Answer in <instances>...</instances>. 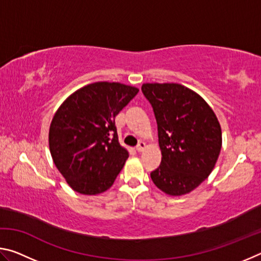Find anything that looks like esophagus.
Here are the masks:
<instances>
[{
  "label": "esophagus",
  "mask_w": 261,
  "mask_h": 261,
  "mask_svg": "<svg viewBox=\"0 0 261 261\" xmlns=\"http://www.w3.org/2000/svg\"><path fill=\"white\" fill-rule=\"evenodd\" d=\"M145 147H146V144H145L144 141H139L138 146L136 147V149H137V152H143L144 149H145Z\"/></svg>",
  "instance_id": "1"
}]
</instances>
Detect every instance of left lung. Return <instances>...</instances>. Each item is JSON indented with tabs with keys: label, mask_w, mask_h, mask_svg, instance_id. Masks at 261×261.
I'll use <instances>...</instances> for the list:
<instances>
[{
	"label": "left lung",
	"mask_w": 261,
	"mask_h": 261,
	"mask_svg": "<svg viewBox=\"0 0 261 261\" xmlns=\"http://www.w3.org/2000/svg\"><path fill=\"white\" fill-rule=\"evenodd\" d=\"M144 95L155 114L161 163L153 183L179 197L208 177L222 147V131L213 109L191 88L177 83H145Z\"/></svg>",
	"instance_id": "1"
}]
</instances>
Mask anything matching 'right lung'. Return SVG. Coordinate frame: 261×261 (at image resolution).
<instances>
[{"mask_svg":"<svg viewBox=\"0 0 261 261\" xmlns=\"http://www.w3.org/2000/svg\"><path fill=\"white\" fill-rule=\"evenodd\" d=\"M139 90L121 83L96 82L65 99L49 126L53 161L69 187L85 196L112 187L129 158L118 143L115 117Z\"/></svg>","mask_w":261,"mask_h":261,"instance_id":"obj_1","label":"right lung"}]
</instances>
